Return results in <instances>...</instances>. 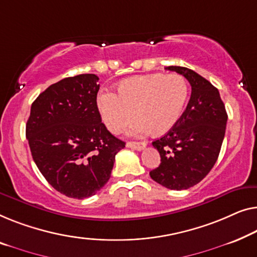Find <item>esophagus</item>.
Wrapping results in <instances>:
<instances>
[{
	"mask_svg": "<svg viewBox=\"0 0 257 257\" xmlns=\"http://www.w3.org/2000/svg\"><path fill=\"white\" fill-rule=\"evenodd\" d=\"M146 143H135V141H128L127 144H126V146L128 148H133V150H137V151H143L145 147H146Z\"/></svg>",
	"mask_w": 257,
	"mask_h": 257,
	"instance_id": "esophagus-1",
	"label": "esophagus"
}]
</instances>
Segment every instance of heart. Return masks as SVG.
<instances>
[{"instance_id": "1", "label": "heart", "mask_w": 257, "mask_h": 257, "mask_svg": "<svg viewBox=\"0 0 257 257\" xmlns=\"http://www.w3.org/2000/svg\"><path fill=\"white\" fill-rule=\"evenodd\" d=\"M118 95L103 91L98 96V110L110 132L124 131L136 117L130 130L132 136H141L151 130L156 135L168 132L183 113L188 101L187 80L180 74H150L133 76L117 85Z\"/></svg>"}]
</instances>
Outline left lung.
Masks as SVG:
<instances>
[{
	"instance_id": "1",
	"label": "left lung",
	"mask_w": 257,
	"mask_h": 257,
	"mask_svg": "<svg viewBox=\"0 0 257 257\" xmlns=\"http://www.w3.org/2000/svg\"><path fill=\"white\" fill-rule=\"evenodd\" d=\"M166 69L189 81L191 96L174 127L152 143L161 163L150 175L170 190H185L199 183L213 168L225 137L227 112L218 89L199 74L180 66Z\"/></svg>"
}]
</instances>
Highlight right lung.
I'll return each instance as SVG.
<instances>
[{
	"mask_svg": "<svg viewBox=\"0 0 257 257\" xmlns=\"http://www.w3.org/2000/svg\"><path fill=\"white\" fill-rule=\"evenodd\" d=\"M98 76L59 81L31 105L27 139L37 167L55 190L70 198L91 197L106 184L125 143L107 131L97 107Z\"/></svg>",
	"mask_w": 257,
	"mask_h": 257,
	"instance_id": "1",
	"label": "right lung"
}]
</instances>
